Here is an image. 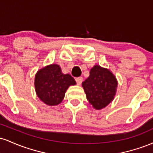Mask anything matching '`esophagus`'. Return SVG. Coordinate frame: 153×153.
Masks as SVG:
<instances>
[{"label":"esophagus","mask_w":153,"mask_h":153,"mask_svg":"<svg viewBox=\"0 0 153 153\" xmlns=\"http://www.w3.org/2000/svg\"><path fill=\"white\" fill-rule=\"evenodd\" d=\"M75 81H76L78 85H80L82 82V77H78V78H75Z\"/></svg>","instance_id":"obj_1"}]
</instances>
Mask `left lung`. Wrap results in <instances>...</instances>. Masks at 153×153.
I'll return each instance as SVG.
<instances>
[{
    "label": "left lung",
    "mask_w": 153,
    "mask_h": 153,
    "mask_svg": "<svg viewBox=\"0 0 153 153\" xmlns=\"http://www.w3.org/2000/svg\"><path fill=\"white\" fill-rule=\"evenodd\" d=\"M87 100L95 109H101L113 101L117 92V80L114 75L106 68L94 65L90 75L82 82Z\"/></svg>",
    "instance_id": "1"
}]
</instances>
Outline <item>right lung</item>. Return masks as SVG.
Returning a JSON list of instances; mask_svg holds the SVG:
<instances>
[{
  "label": "right lung",
  "instance_id": "add662e5",
  "mask_svg": "<svg viewBox=\"0 0 153 153\" xmlns=\"http://www.w3.org/2000/svg\"><path fill=\"white\" fill-rule=\"evenodd\" d=\"M76 84L69 74H63L58 65L52 64L39 70L35 75L36 95L49 106H56L62 101L67 89Z\"/></svg>",
  "mask_w": 153,
  "mask_h": 153
}]
</instances>
